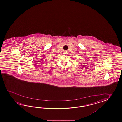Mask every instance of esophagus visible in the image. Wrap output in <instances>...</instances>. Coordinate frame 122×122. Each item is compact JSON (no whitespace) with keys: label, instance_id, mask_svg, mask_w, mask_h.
<instances>
[{"label":"esophagus","instance_id":"esophagus-1","mask_svg":"<svg viewBox=\"0 0 122 122\" xmlns=\"http://www.w3.org/2000/svg\"><path fill=\"white\" fill-rule=\"evenodd\" d=\"M65 54H66V52H65Z\"/></svg>","mask_w":122,"mask_h":122}]
</instances>
